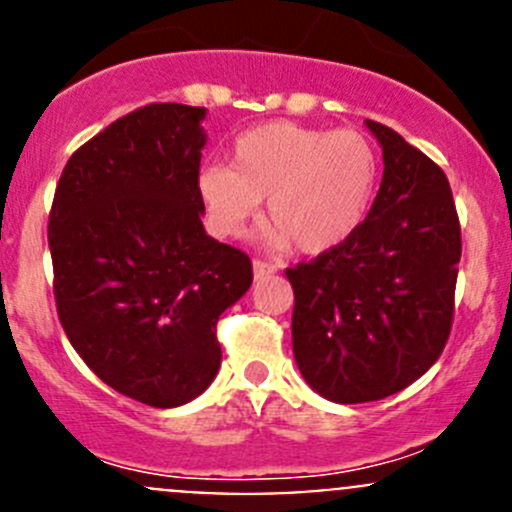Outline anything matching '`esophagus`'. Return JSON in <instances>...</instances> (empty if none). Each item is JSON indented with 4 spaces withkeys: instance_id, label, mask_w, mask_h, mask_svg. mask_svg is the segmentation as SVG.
Returning <instances> with one entry per match:
<instances>
[{
    "instance_id": "34e87169",
    "label": "esophagus",
    "mask_w": 512,
    "mask_h": 512,
    "mask_svg": "<svg viewBox=\"0 0 512 512\" xmlns=\"http://www.w3.org/2000/svg\"><path fill=\"white\" fill-rule=\"evenodd\" d=\"M252 272H255V280H265V277L275 275V272H277V265H272V262L255 260V262H252Z\"/></svg>"
}]
</instances>
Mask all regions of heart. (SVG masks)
<instances>
[{
    "instance_id": "b5f03b06",
    "label": "heart",
    "mask_w": 512,
    "mask_h": 512,
    "mask_svg": "<svg viewBox=\"0 0 512 512\" xmlns=\"http://www.w3.org/2000/svg\"><path fill=\"white\" fill-rule=\"evenodd\" d=\"M376 178L379 158L359 131L272 121L235 138L230 168L200 170L198 190L220 235H237L267 197L265 240L319 255L359 230Z\"/></svg>"
}]
</instances>
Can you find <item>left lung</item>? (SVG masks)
I'll use <instances>...</instances> for the list:
<instances>
[{"label": "left lung", "instance_id": "left-lung-1", "mask_svg": "<svg viewBox=\"0 0 512 512\" xmlns=\"http://www.w3.org/2000/svg\"><path fill=\"white\" fill-rule=\"evenodd\" d=\"M366 128L384 153L369 215L344 245L285 272L294 359L334 404L386 399L436 364L451 334L461 262L446 173L389 126Z\"/></svg>", "mask_w": 512, "mask_h": 512}]
</instances>
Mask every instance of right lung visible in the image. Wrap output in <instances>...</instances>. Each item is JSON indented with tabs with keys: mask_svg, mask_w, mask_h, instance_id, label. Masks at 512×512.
<instances>
[{
	"mask_svg": "<svg viewBox=\"0 0 512 512\" xmlns=\"http://www.w3.org/2000/svg\"><path fill=\"white\" fill-rule=\"evenodd\" d=\"M205 108L151 103L66 163L49 213L54 297L91 371L153 409L203 394L215 324L252 285L245 252L213 240L198 190Z\"/></svg>",
	"mask_w": 512,
	"mask_h": 512,
	"instance_id": "1",
	"label": "right lung"
}]
</instances>
